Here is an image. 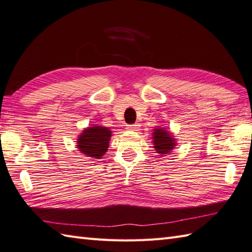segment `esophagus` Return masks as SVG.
<instances>
[{
	"label": "esophagus",
	"mask_w": 252,
	"mask_h": 252,
	"mask_svg": "<svg viewBox=\"0 0 252 252\" xmlns=\"http://www.w3.org/2000/svg\"><path fill=\"white\" fill-rule=\"evenodd\" d=\"M126 129L131 130V131H138L140 129V125L139 124H132V125H127Z\"/></svg>",
	"instance_id": "34e87169"
}]
</instances>
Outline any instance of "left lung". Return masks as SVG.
Returning <instances> with one entry per match:
<instances>
[{"mask_svg":"<svg viewBox=\"0 0 252 252\" xmlns=\"http://www.w3.org/2000/svg\"><path fill=\"white\" fill-rule=\"evenodd\" d=\"M153 145L156 153L160 156H165L170 154L171 151L174 150L176 146V139L172 132L165 129V127L158 126L153 129Z\"/></svg>","mask_w":252,"mask_h":252,"instance_id":"left-lung-1","label":"left lung"}]
</instances>
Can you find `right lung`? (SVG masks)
Returning a JSON list of instances; mask_svg holds the SVG:
<instances>
[{"mask_svg":"<svg viewBox=\"0 0 252 252\" xmlns=\"http://www.w3.org/2000/svg\"><path fill=\"white\" fill-rule=\"evenodd\" d=\"M112 137L110 128L100 125H92L87 127L78 136L77 149L84 156L92 159H100L108 151L109 141Z\"/></svg>","mask_w":252,"mask_h":252,"instance_id":"obj_1","label":"right lung"}]
</instances>
